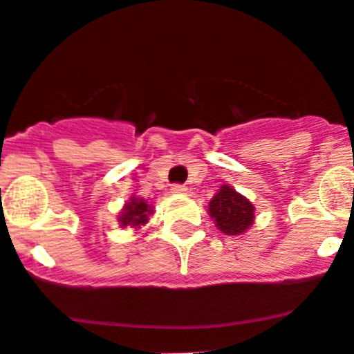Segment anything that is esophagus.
I'll list each match as a JSON object with an SVG mask.
<instances>
[{"label":"esophagus","instance_id":"34e87169","mask_svg":"<svg viewBox=\"0 0 354 354\" xmlns=\"http://www.w3.org/2000/svg\"><path fill=\"white\" fill-rule=\"evenodd\" d=\"M186 192H188V188H186L185 185H173V186H171V193H174V195H185Z\"/></svg>","mask_w":354,"mask_h":354}]
</instances>
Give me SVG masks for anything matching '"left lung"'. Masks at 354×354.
<instances>
[{"mask_svg":"<svg viewBox=\"0 0 354 354\" xmlns=\"http://www.w3.org/2000/svg\"><path fill=\"white\" fill-rule=\"evenodd\" d=\"M255 207L232 186H220L218 193L209 200L208 213L220 232L227 235H242L254 223Z\"/></svg>","mask_w":354,"mask_h":354,"instance_id":"left-lung-1","label":"left lung"}]
</instances>
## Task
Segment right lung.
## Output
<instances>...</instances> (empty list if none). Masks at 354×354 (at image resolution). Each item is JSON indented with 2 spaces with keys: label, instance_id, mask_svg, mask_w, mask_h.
Returning a JSON list of instances; mask_svg holds the SVG:
<instances>
[{
  "label": "right lung",
  "instance_id": "1",
  "mask_svg": "<svg viewBox=\"0 0 354 354\" xmlns=\"http://www.w3.org/2000/svg\"><path fill=\"white\" fill-rule=\"evenodd\" d=\"M153 213V207L147 205L145 198L133 196L126 205H124L122 212L119 213V223L120 227H131L139 228L141 225L147 223V216Z\"/></svg>",
  "mask_w": 354,
  "mask_h": 354
}]
</instances>
